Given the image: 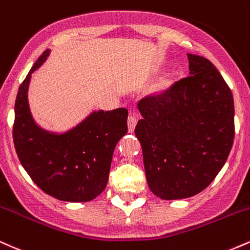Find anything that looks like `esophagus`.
<instances>
[{
    "label": "esophagus",
    "mask_w": 250,
    "mask_h": 250,
    "mask_svg": "<svg viewBox=\"0 0 250 250\" xmlns=\"http://www.w3.org/2000/svg\"><path fill=\"white\" fill-rule=\"evenodd\" d=\"M136 123H137L136 114H134V113L129 114V116H128V129H129V131H130V133H133V131H134Z\"/></svg>",
    "instance_id": "esophagus-1"
}]
</instances>
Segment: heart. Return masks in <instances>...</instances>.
<instances>
[{
  "instance_id": "heart-1",
  "label": "heart",
  "mask_w": 250,
  "mask_h": 250,
  "mask_svg": "<svg viewBox=\"0 0 250 250\" xmlns=\"http://www.w3.org/2000/svg\"><path fill=\"white\" fill-rule=\"evenodd\" d=\"M170 83H171V80L169 79V77H166V79L161 80V82H160V84H159V88L160 89L167 88V87H169V85H170Z\"/></svg>"
}]
</instances>
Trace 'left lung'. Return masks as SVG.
<instances>
[{
	"instance_id": "obj_1",
	"label": "left lung",
	"mask_w": 250,
	"mask_h": 250,
	"mask_svg": "<svg viewBox=\"0 0 250 250\" xmlns=\"http://www.w3.org/2000/svg\"><path fill=\"white\" fill-rule=\"evenodd\" d=\"M189 76L139 102L135 135L149 188L162 200L187 199L213 182L233 147L234 100L209 60L188 54Z\"/></svg>"
}]
</instances>
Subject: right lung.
<instances>
[{"mask_svg": "<svg viewBox=\"0 0 250 250\" xmlns=\"http://www.w3.org/2000/svg\"><path fill=\"white\" fill-rule=\"evenodd\" d=\"M49 53L47 49L39 57L19 88L14 145L24 170L45 194L67 202H87L107 186L114 149L128 130V110L93 111L62 134L40 127L31 116L28 88L31 74Z\"/></svg>", "mask_w": 250, "mask_h": 250, "instance_id": "1", "label": "right lung"}]
</instances>
